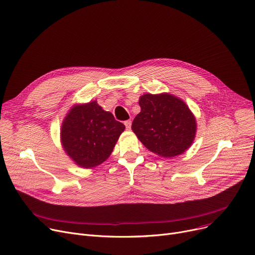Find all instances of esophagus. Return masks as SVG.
<instances>
[{"label": "esophagus", "instance_id": "obj_1", "mask_svg": "<svg viewBox=\"0 0 255 255\" xmlns=\"http://www.w3.org/2000/svg\"><path fill=\"white\" fill-rule=\"evenodd\" d=\"M124 124H125V126H126V129H127V130H130V129H131V124H132L131 120H127V121H125V122H124Z\"/></svg>", "mask_w": 255, "mask_h": 255}]
</instances>
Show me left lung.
<instances>
[{"label":"left lung","instance_id":"obj_1","mask_svg":"<svg viewBox=\"0 0 255 255\" xmlns=\"http://www.w3.org/2000/svg\"><path fill=\"white\" fill-rule=\"evenodd\" d=\"M132 130L142 144L162 157H173L188 148L196 134V120L186 105L170 94H144Z\"/></svg>","mask_w":255,"mask_h":255}]
</instances>
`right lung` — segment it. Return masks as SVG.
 <instances>
[{"instance_id":"right-lung-1","label":"right lung","mask_w":255,"mask_h":255,"mask_svg":"<svg viewBox=\"0 0 255 255\" xmlns=\"http://www.w3.org/2000/svg\"><path fill=\"white\" fill-rule=\"evenodd\" d=\"M61 127L64 150L84 168L97 166L107 160L125 129L123 123L101 109L96 101L73 108Z\"/></svg>"}]
</instances>
